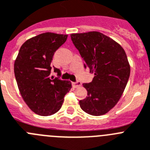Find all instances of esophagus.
Segmentation results:
<instances>
[{"instance_id": "esophagus-1", "label": "esophagus", "mask_w": 150, "mask_h": 150, "mask_svg": "<svg viewBox=\"0 0 150 150\" xmlns=\"http://www.w3.org/2000/svg\"><path fill=\"white\" fill-rule=\"evenodd\" d=\"M72 85L75 87V88H79L81 85V82L79 81H75V82H72Z\"/></svg>"}]
</instances>
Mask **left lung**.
<instances>
[{
	"mask_svg": "<svg viewBox=\"0 0 150 150\" xmlns=\"http://www.w3.org/2000/svg\"><path fill=\"white\" fill-rule=\"evenodd\" d=\"M71 41L84 60V69L94 74L83 86L88 96L79 101L83 111L99 116L118 103L130 76V66L123 48L98 32L71 34Z\"/></svg>",
	"mask_w": 150,
	"mask_h": 150,
	"instance_id": "left-lung-1",
	"label": "left lung"
}]
</instances>
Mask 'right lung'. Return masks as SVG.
I'll list each match as a JSON object with an SVG mask.
<instances>
[{"mask_svg":"<svg viewBox=\"0 0 150 150\" xmlns=\"http://www.w3.org/2000/svg\"><path fill=\"white\" fill-rule=\"evenodd\" d=\"M67 37L46 32L28 39L19 49L14 63L19 92L28 107L39 115H51L59 111L71 88L69 81L59 79L61 71L54 66L58 77H50L53 55Z\"/></svg>","mask_w":150,"mask_h":150,"instance_id":"add662e5","label":"right lung"}]
</instances>
